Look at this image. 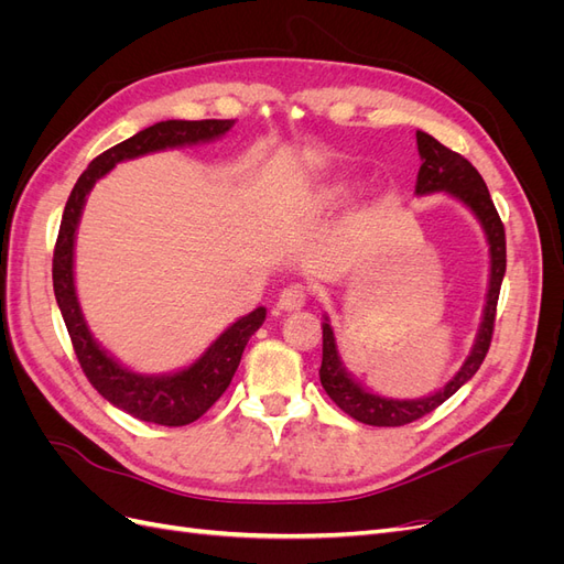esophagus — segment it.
Returning a JSON list of instances; mask_svg holds the SVG:
<instances>
[{
	"label": "esophagus",
	"mask_w": 564,
	"mask_h": 564,
	"mask_svg": "<svg viewBox=\"0 0 564 564\" xmlns=\"http://www.w3.org/2000/svg\"><path fill=\"white\" fill-rule=\"evenodd\" d=\"M305 301H308V289L303 284H289L286 289H282V294L278 299V308L284 313L301 311Z\"/></svg>",
	"instance_id": "esophagus-1"
}]
</instances>
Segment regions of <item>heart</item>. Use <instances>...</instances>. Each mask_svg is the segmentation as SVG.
I'll return each mask as SVG.
<instances>
[{"label":"heart","mask_w":564,"mask_h":564,"mask_svg":"<svg viewBox=\"0 0 564 564\" xmlns=\"http://www.w3.org/2000/svg\"><path fill=\"white\" fill-rule=\"evenodd\" d=\"M350 193H352V181L350 178H344V176L329 178L311 193L308 207L313 212H332V209L338 207V204H344Z\"/></svg>","instance_id":"b5f03b06"}]
</instances>
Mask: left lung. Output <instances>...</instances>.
<instances>
[{
    "instance_id": "obj_1",
    "label": "left lung",
    "mask_w": 564,
    "mask_h": 564,
    "mask_svg": "<svg viewBox=\"0 0 564 564\" xmlns=\"http://www.w3.org/2000/svg\"><path fill=\"white\" fill-rule=\"evenodd\" d=\"M419 155H421V169L416 176V195H431V193H449L458 202H464L466 207L480 220V226L487 235L489 245V289H487V303L482 311L480 329H477L475 344L466 362L454 377L442 386L440 390L431 392V395L419 400H392L373 395V392L365 390L357 383L348 369L340 362L336 336L329 324V317L324 315L322 322V367H319V381L322 388L327 390V395L344 409L348 416L367 425H404L412 423L425 414H431L442 402H447L454 392L468 383L475 371L480 369L485 355L491 344L494 334V319H497V303L501 282L506 275V230L499 218L497 207L489 197L487 185L482 176L477 174V169L460 158L458 152L449 150L435 141L431 133L416 131Z\"/></svg>"
}]
</instances>
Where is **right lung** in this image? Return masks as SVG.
I'll list each match as a JSON object with an SVG mask.
<instances>
[{"mask_svg":"<svg viewBox=\"0 0 564 564\" xmlns=\"http://www.w3.org/2000/svg\"><path fill=\"white\" fill-rule=\"evenodd\" d=\"M232 124L235 119H199V122L166 119V122L152 124L131 135V139L106 150L104 155H98L87 166V172L77 178L65 204L54 249V294L61 315L65 319L67 334H70L82 371L87 373L89 383L110 404L139 421L174 425V429L176 425L197 421L230 386L237 367H240L247 340L265 319V308H256L249 315L232 322L204 350L199 360L181 371L150 377V373H135L122 367L94 340L75 292V232L79 226L84 202H87V195L91 193L96 181L104 178L115 164L148 155V152L220 139V135L232 129Z\"/></svg>","mask_w":564,"mask_h":564,"instance_id":"right-lung-1","label":"right lung"}]
</instances>
